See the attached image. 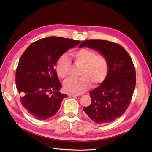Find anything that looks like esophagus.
Instances as JSON below:
<instances>
[{
	"instance_id": "obj_1",
	"label": "esophagus",
	"mask_w": 152,
	"mask_h": 152,
	"mask_svg": "<svg viewBox=\"0 0 152 152\" xmlns=\"http://www.w3.org/2000/svg\"><path fill=\"white\" fill-rule=\"evenodd\" d=\"M68 96H69V97H75V96H78V95L70 93V94H68Z\"/></svg>"
}]
</instances>
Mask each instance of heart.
Instances as JSON below:
<instances>
[{
  "label": "heart",
  "instance_id": "b5f03b06",
  "mask_svg": "<svg viewBox=\"0 0 152 152\" xmlns=\"http://www.w3.org/2000/svg\"><path fill=\"white\" fill-rule=\"evenodd\" d=\"M75 65L82 67L81 77L70 78L64 82L63 87L68 93L80 94L90 88L91 84L94 87L102 84L107 79L109 72V61L103 54H97L94 49L82 48L72 53ZM56 72L61 79H65L71 73V64L66 54L58 58Z\"/></svg>",
  "mask_w": 152,
  "mask_h": 152
}]
</instances>
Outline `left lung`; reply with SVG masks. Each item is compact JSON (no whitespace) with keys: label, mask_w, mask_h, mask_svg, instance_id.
<instances>
[{"label":"left lung","mask_w":152,"mask_h":152,"mask_svg":"<svg viewBox=\"0 0 152 152\" xmlns=\"http://www.w3.org/2000/svg\"><path fill=\"white\" fill-rule=\"evenodd\" d=\"M87 47L104 54L109 61L107 79L91 91V103L83 110L96 123H110L121 117L130 104L136 86V71L130 55L120 44L104 40H86Z\"/></svg>","instance_id":"left-lung-1"}]
</instances>
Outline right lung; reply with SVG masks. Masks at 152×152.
Returning a JSON list of instances; mask_svg holds the SVG:
<instances>
[{
    "label": "right lung",
    "instance_id": "obj_1",
    "mask_svg": "<svg viewBox=\"0 0 152 152\" xmlns=\"http://www.w3.org/2000/svg\"><path fill=\"white\" fill-rule=\"evenodd\" d=\"M80 42L50 37L31 44L21 55L16 72V88L23 107L34 118L53 117L67 97L58 91L62 86L54 66L59 56Z\"/></svg>",
    "mask_w": 152,
    "mask_h": 152
}]
</instances>
